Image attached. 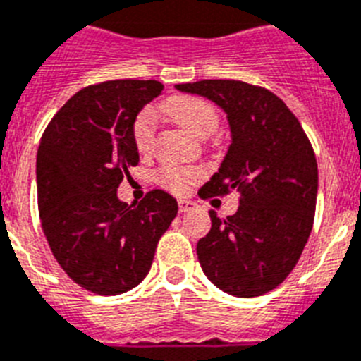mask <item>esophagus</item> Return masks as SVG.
Returning <instances> with one entry per match:
<instances>
[{
  "label": "esophagus",
  "mask_w": 361,
  "mask_h": 361,
  "mask_svg": "<svg viewBox=\"0 0 361 361\" xmlns=\"http://www.w3.org/2000/svg\"><path fill=\"white\" fill-rule=\"evenodd\" d=\"M178 207H180V212H189L196 209V203L190 202V200H178Z\"/></svg>",
  "instance_id": "34e87169"
}]
</instances>
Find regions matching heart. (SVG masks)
I'll return each mask as SVG.
<instances>
[{"instance_id": "heart-1", "label": "heart", "mask_w": 361, "mask_h": 361, "mask_svg": "<svg viewBox=\"0 0 361 361\" xmlns=\"http://www.w3.org/2000/svg\"><path fill=\"white\" fill-rule=\"evenodd\" d=\"M163 111L196 137L211 136L218 128V111L207 99L189 94L171 96L163 103ZM133 142L140 154H149L154 143V112L145 109L137 114L133 125ZM200 178V171L187 167L165 165L158 171V181L172 192H183L189 185Z\"/></svg>"}]
</instances>
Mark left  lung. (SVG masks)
Instances as JSON below:
<instances>
[{"instance_id":"8db88e82","label":"left lung","mask_w":361,"mask_h":361,"mask_svg":"<svg viewBox=\"0 0 361 361\" xmlns=\"http://www.w3.org/2000/svg\"><path fill=\"white\" fill-rule=\"evenodd\" d=\"M176 89L214 102L231 127L227 154L198 194L205 200L240 192L233 216L211 211V231L196 245L200 265L224 293L262 296L290 274L312 231L314 150L296 116L271 90L236 80H202Z\"/></svg>"}]
</instances>
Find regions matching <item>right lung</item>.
<instances>
[{"instance_id":"right-lung-1","label":"right lung","mask_w":361,"mask_h":361,"mask_svg":"<svg viewBox=\"0 0 361 361\" xmlns=\"http://www.w3.org/2000/svg\"><path fill=\"white\" fill-rule=\"evenodd\" d=\"M161 92L154 80L87 87L59 109L39 142L43 233L71 280L94 294L116 296L142 283L178 214V202L165 190H150L137 207L118 198L121 180L140 161L134 120Z\"/></svg>"}]
</instances>
